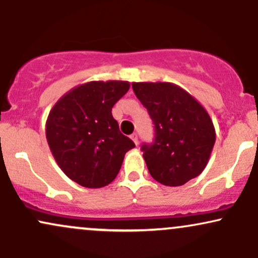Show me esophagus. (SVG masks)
Returning <instances> with one entry per match:
<instances>
[{
	"mask_svg": "<svg viewBox=\"0 0 258 258\" xmlns=\"http://www.w3.org/2000/svg\"><path fill=\"white\" fill-rule=\"evenodd\" d=\"M131 139L135 142L136 146H138V135L137 133H133V135H131Z\"/></svg>",
	"mask_w": 258,
	"mask_h": 258,
	"instance_id": "34e87169",
	"label": "esophagus"
}]
</instances>
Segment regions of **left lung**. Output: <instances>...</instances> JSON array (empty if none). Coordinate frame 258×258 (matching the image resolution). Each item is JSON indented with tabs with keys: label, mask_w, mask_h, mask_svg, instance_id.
Returning <instances> with one entry per match:
<instances>
[{
	"label": "left lung",
	"mask_w": 258,
	"mask_h": 258,
	"mask_svg": "<svg viewBox=\"0 0 258 258\" xmlns=\"http://www.w3.org/2000/svg\"><path fill=\"white\" fill-rule=\"evenodd\" d=\"M132 88L155 125L154 143L142 146L153 178L164 185L178 186L199 176L216 142L209 112L171 82H133Z\"/></svg>",
	"instance_id": "1"
}]
</instances>
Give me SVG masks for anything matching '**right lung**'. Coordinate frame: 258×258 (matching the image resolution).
Here are the masks:
<instances>
[{
	"label": "right lung",
	"mask_w": 258,
	"mask_h": 258,
	"mask_svg": "<svg viewBox=\"0 0 258 258\" xmlns=\"http://www.w3.org/2000/svg\"><path fill=\"white\" fill-rule=\"evenodd\" d=\"M128 81H91L76 86L53 105L46 138L60 170L78 184L102 188L115 179L135 143L119 130L111 109Z\"/></svg>",
	"instance_id": "add662e5"
}]
</instances>
